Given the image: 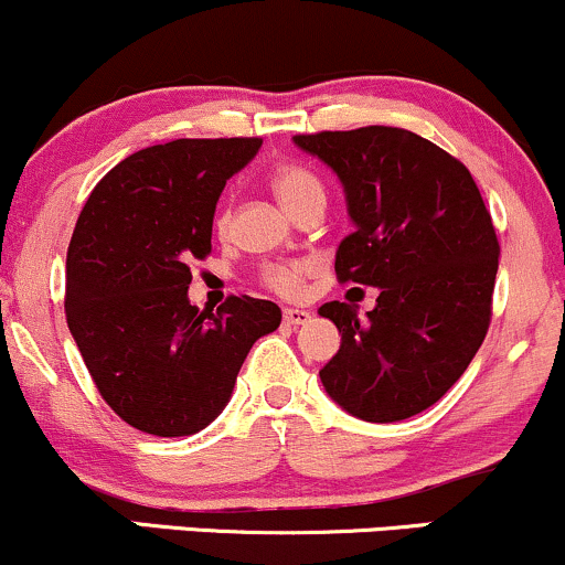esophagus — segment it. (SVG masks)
<instances>
[{
  "instance_id": "1",
  "label": "esophagus",
  "mask_w": 565,
  "mask_h": 565,
  "mask_svg": "<svg viewBox=\"0 0 565 565\" xmlns=\"http://www.w3.org/2000/svg\"><path fill=\"white\" fill-rule=\"evenodd\" d=\"M310 310H305V308H284V321L287 323H308L310 321Z\"/></svg>"
}]
</instances>
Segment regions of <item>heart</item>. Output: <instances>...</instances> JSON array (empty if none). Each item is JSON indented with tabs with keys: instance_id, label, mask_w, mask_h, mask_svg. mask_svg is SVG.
<instances>
[{
	"instance_id": "heart-1",
	"label": "heart",
	"mask_w": 565,
	"mask_h": 565,
	"mask_svg": "<svg viewBox=\"0 0 565 565\" xmlns=\"http://www.w3.org/2000/svg\"><path fill=\"white\" fill-rule=\"evenodd\" d=\"M270 191L278 199V204L289 212V215H297L302 206L313 204V201H323V185L321 180L316 178L313 172L305 170L302 164H278L274 172H270ZM228 228V215L217 217V231L225 233ZM310 265L302 260H284V263H268L263 268V284L268 289L278 291V295L295 297L302 291L305 276H308Z\"/></svg>"
}]
</instances>
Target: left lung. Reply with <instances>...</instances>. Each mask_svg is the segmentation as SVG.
I'll use <instances>...</instances> for the list:
<instances>
[{"label": "left lung", "instance_id": "8db88e82", "mask_svg": "<svg viewBox=\"0 0 565 565\" xmlns=\"http://www.w3.org/2000/svg\"><path fill=\"white\" fill-rule=\"evenodd\" d=\"M345 188L353 233L337 246L340 281L377 287L359 319L323 302L342 342L319 377L353 417L398 423L430 408L465 374L491 321L499 242L459 159L398 127L295 135Z\"/></svg>", "mask_w": 565, "mask_h": 565}]
</instances>
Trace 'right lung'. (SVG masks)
I'll list each match as a JSON object with an SVG mask.
<instances>
[{
  "mask_svg": "<svg viewBox=\"0 0 565 565\" xmlns=\"http://www.w3.org/2000/svg\"><path fill=\"white\" fill-rule=\"evenodd\" d=\"M260 138L172 140L142 148L89 193L66 257V321L103 401L159 438L204 430L231 401L249 348L281 308L228 297L188 300L196 257L212 252L220 193Z\"/></svg>",
  "mask_w": 565,
  "mask_h": 565,
  "instance_id": "right-lung-1",
  "label": "right lung"
}]
</instances>
